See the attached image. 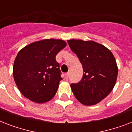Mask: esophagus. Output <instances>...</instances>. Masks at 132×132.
Wrapping results in <instances>:
<instances>
[{
	"instance_id": "1",
	"label": "esophagus",
	"mask_w": 132,
	"mask_h": 132,
	"mask_svg": "<svg viewBox=\"0 0 132 132\" xmlns=\"http://www.w3.org/2000/svg\"><path fill=\"white\" fill-rule=\"evenodd\" d=\"M69 72H67V73H66V74H64V77H65V79H68V77H69Z\"/></svg>"
}]
</instances>
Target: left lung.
I'll return each mask as SVG.
<instances>
[{"label":"left lung","mask_w":132,"mask_h":132,"mask_svg":"<svg viewBox=\"0 0 132 132\" xmlns=\"http://www.w3.org/2000/svg\"><path fill=\"white\" fill-rule=\"evenodd\" d=\"M70 49L82 64L84 75L70 87L75 96L85 105L98 103L114 88L118 75L117 62L112 52L94 41L68 40Z\"/></svg>","instance_id":"obj_1"}]
</instances>
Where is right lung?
Listing matches in <instances>:
<instances>
[{
    "label": "right lung",
    "mask_w": 132,
    "mask_h": 132,
    "mask_svg": "<svg viewBox=\"0 0 132 132\" xmlns=\"http://www.w3.org/2000/svg\"><path fill=\"white\" fill-rule=\"evenodd\" d=\"M66 46L64 40L46 39L18 52L13 66V78L26 98L38 103L53 98L62 79L55 57Z\"/></svg>",
    "instance_id": "1"
}]
</instances>
